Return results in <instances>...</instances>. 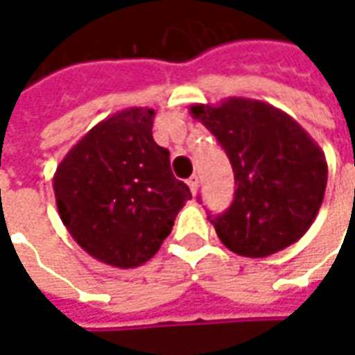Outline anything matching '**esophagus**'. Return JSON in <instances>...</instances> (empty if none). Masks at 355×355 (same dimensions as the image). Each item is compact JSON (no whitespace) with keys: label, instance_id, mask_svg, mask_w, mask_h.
Listing matches in <instances>:
<instances>
[{"label":"esophagus","instance_id":"esophagus-1","mask_svg":"<svg viewBox=\"0 0 355 355\" xmlns=\"http://www.w3.org/2000/svg\"><path fill=\"white\" fill-rule=\"evenodd\" d=\"M189 187H190V190H192V194H196V192H198V187H200V180H198V177H196V175L189 178Z\"/></svg>","mask_w":355,"mask_h":355}]
</instances>
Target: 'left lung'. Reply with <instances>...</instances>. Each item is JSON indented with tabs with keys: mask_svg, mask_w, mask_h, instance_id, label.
Here are the masks:
<instances>
[{
	"mask_svg": "<svg viewBox=\"0 0 355 355\" xmlns=\"http://www.w3.org/2000/svg\"><path fill=\"white\" fill-rule=\"evenodd\" d=\"M234 168L236 192L212 214L218 238L245 257H267L304 236L326 190V159L299 123L259 100L232 98L222 105H192Z\"/></svg>",
	"mask_w": 355,
	"mask_h": 355,
	"instance_id": "8db88e82",
	"label": "left lung"
}]
</instances>
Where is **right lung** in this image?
I'll return each instance as SVG.
<instances>
[{
  "label": "right lung",
  "instance_id": "1",
  "mask_svg": "<svg viewBox=\"0 0 355 355\" xmlns=\"http://www.w3.org/2000/svg\"><path fill=\"white\" fill-rule=\"evenodd\" d=\"M153 110L131 107L90 129L55 175L58 214L100 261L129 269L149 261L175 226L190 189L153 139Z\"/></svg>",
  "mask_w": 355,
  "mask_h": 355
}]
</instances>
